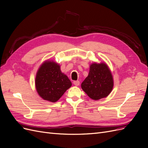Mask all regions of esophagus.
Listing matches in <instances>:
<instances>
[{
    "label": "esophagus",
    "mask_w": 148,
    "mask_h": 148,
    "mask_svg": "<svg viewBox=\"0 0 148 148\" xmlns=\"http://www.w3.org/2000/svg\"><path fill=\"white\" fill-rule=\"evenodd\" d=\"M73 84L75 85V86H79V81H74Z\"/></svg>",
    "instance_id": "1"
}]
</instances>
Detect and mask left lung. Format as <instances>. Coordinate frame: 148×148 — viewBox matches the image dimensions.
<instances>
[{
    "instance_id": "obj_1",
    "label": "left lung",
    "mask_w": 148,
    "mask_h": 148,
    "mask_svg": "<svg viewBox=\"0 0 148 148\" xmlns=\"http://www.w3.org/2000/svg\"><path fill=\"white\" fill-rule=\"evenodd\" d=\"M113 86L112 75L104 62L91 64L88 76L82 83L83 90L91 99L96 101L108 96Z\"/></svg>"
}]
</instances>
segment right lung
Returning a JSON list of instances; mask_svg holds the SVG:
<instances>
[{
	"instance_id": "1",
	"label": "right lung",
	"mask_w": 148,
	"mask_h": 148,
	"mask_svg": "<svg viewBox=\"0 0 148 148\" xmlns=\"http://www.w3.org/2000/svg\"><path fill=\"white\" fill-rule=\"evenodd\" d=\"M35 86L38 95L43 99L56 102L71 86V82L62 72L59 64L47 60L37 71Z\"/></svg>"
}]
</instances>
